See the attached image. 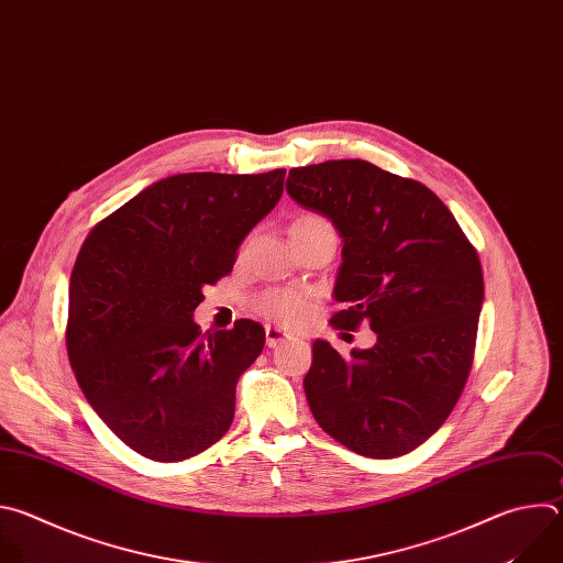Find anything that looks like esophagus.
Here are the masks:
<instances>
[{
	"mask_svg": "<svg viewBox=\"0 0 563 563\" xmlns=\"http://www.w3.org/2000/svg\"><path fill=\"white\" fill-rule=\"evenodd\" d=\"M286 340H290V332H286L279 325H266V344H268V349H275L282 342H286Z\"/></svg>",
	"mask_w": 563,
	"mask_h": 563,
	"instance_id": "34e87169",
	"label": "esophagus"
}]
</instances>
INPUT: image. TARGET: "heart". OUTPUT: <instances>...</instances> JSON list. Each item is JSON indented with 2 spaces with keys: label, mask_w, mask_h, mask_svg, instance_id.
Wrapping results in <instances>:
<instances>
[{
  "label": "heart",
  "mask_w": 563,
  "mask_h": 563,
  "mask_svg": "<svg viewBox=\"0 0 563 563\" xmlns=\"http://www.w3.org/2000/svg\"><path fill=\"white\" fill-rule=\"evenodd\" d=\"M301 219L323 221L314 214H306ZM257 308H260V312H264L266 317H271L279 323H297L303 319V314L308 310V299H306V295L295 292V290H271L260 297Z\"/></svg>",
  "instance_id": "obj_1"
}]
</instances>
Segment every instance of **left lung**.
Masks as SVG:
<instances>
[{"label":"left lung","mask_w":563,"mask_h":563,"mask_svg":"<svg viewBox=\"0 0 563 563\" xmlns=\"http://www.w3.org/2000/svg\"><path fill=\"white\" fill-rule=\"evenodd\" d=\"M288 195L332 221L344 242L334 328L362 321L373 349L344 360L312 344L303 390L317 423L351 451L393 460L453 412L475 353L484 275L453 212L423 184L364 159L292 168Z\"/></svg>","instance_id":"8db88e82"}]
</instances>
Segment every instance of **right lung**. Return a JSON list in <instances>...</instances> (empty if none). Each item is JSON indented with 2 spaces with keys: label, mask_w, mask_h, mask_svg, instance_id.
<instances>
[{
  "label": "right lung",
  "mask_w": 563,
  "mask_h": 563,
  "mask_svg": "<svg viewBox=\"0 0 563 563\" xmlns=\"http://www.w3.org/2000/svg\"><path fill=\"white\" fill-rule=\"evenodd\" d=\"M284 177V168L173 175L101 219L81 244L68 288V360L99 419L153 462L195 457L233 423L238 379L266 332L251 319L201 332L192 312L203 286L233 271Z\"/></svg>",
  "instance_id": "add662e5"
}]
</instances>
